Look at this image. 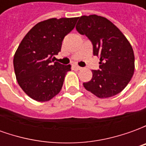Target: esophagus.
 <instances>
[{
	"label": "esophagus",
	"instance_id": "34e87169",
	"mask_svg": "<svg viewBox=\"0 0 146 146\" xmlns=\"http://www.w3.org/2000/svg\"><path fill=\"white\" fill-rule=\"evenodd\" d=\"M82 68L79 66H77V65H73V70H81Z\"/></svg>",
	"mask_w": 146,
	"mask_h": 146
}]
</instances>
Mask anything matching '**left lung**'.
Instances as JSON below:
<instances>
[{
	"instance_id": "obj_1",
	"label": "left lung",
	"mask_w": 146,
	"mask_h": 146,
	"mask_svg": "<svg viewBox=\"0 0 146 146\" xmlns=\"http://www.w3.org/2000/svg\"><path fill=\"white\" fill-rule=\"evenodd\" d=\"M76 29L92 41L93 54L100 58L99 70H92V80L84 83L86 90L100 98L122 92L135 71L131 44L109 19L96 15L79 17Z\"/></svg>"
}]
</instances>
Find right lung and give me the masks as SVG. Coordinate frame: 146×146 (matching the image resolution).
Listing matches in <instances>:
<instances>
[{
	"label": "right lung",
	"instance_id": "1",
	"mask_svg": "<svg viewBox=\"0 0 146 146\" xmlns=\"http://www.w3.org/2000/svg\"><path fill=\"white\" fill-rule=\"evenodd\" d=\"M78 18L50 19L35 25L24 36L15 54L16 79L24 92L37 102H47L58 95L70 65L54 62L65 36Z\"/></svg>",
	"mask_w": 146,
	"mask_h": 146
}]
</instances>
